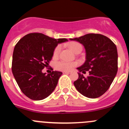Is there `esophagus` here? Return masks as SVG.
I'll use <instances>...</instances> for the list:
<instances>
[{
	"mask_svg": "<svg viewBox=\"0 0 129 129\" xmlns=\"http://www.w3.org/2000/svg\"><path fill=\"white\" fill-rule=\"evenodd\" d=\"M63 74H70V72H63Z\"/></svg>",
	"mask_w": 129,
	"mask_h": 129,
	"instance_id": "obj_1",
	"label": "esophagus"
}]
</instances>
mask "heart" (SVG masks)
I'll return each instance as SVG.
<instances>
[{"instance_id":"1","label":"heart","mask_w":129,"mask_h":129,"mask_svg":"<svg viewBox=\"0 0 129 129\" xmlns=\"http://www.w3.org/2000/svg\"><path fill=\"white\" fill-rule=\"evenodd\" d=\"M68 47L74 53L76 54L78 52H81L83 49L81 44L77 42H72L68 44ZM61 50V45H57L53 51V57L56 58L59 56ZM77 62H67V61H61L55 63V68L58 70L63 72H69L72 70L74 67H77Z\"/></svg>"}]
</instances>
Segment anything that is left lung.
<instances>
[{
  "mask_svg": "<svg viewBox=\"0 0 129 129\" xmlns=\"http://www.w3.org/2000/svg\"><path fill=\"white\" fill-rule=\"evenodd\" d=\"M82 44L86 52V61L77 68L79 77L74 85L80 94L88 98H97L109 88L118 72L117 48L111 40L101 34H88L70 39ZM88 71L85 78L80 72Z\"/></svg>",
  "mask_w": 129,
  "mask_h": 129,
  "instance_id": "obj_1",
  "label": "left lung"
}]
</instances>
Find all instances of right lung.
<instances>
[{"instance_id": "right-lung-1", "label": "right lung", "mask_w": 129, "mask_h": 129, "mask_svg": "<svg viewBox=\"0 0 129 129\" xmlns=\"http://www.w3.org/2000/svg\"><path fill=\"white\" fill-rule=\"evenodd\" d=\"M67 39H54L40 33L25 35L14 48L12 72L21 91L33 100H42L52 94L62 75L53 71L46 75L42 70L49 65L58 44Z\"/></svg>"}]
</instances>
